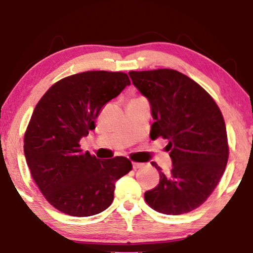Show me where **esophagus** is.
Here are the masks:
<instances>
[{"instance_id": "1", "label": "esophagus", "mask_w": 253, "mask_h": 253, "mask_svg": "<svg viewBox=\"0 0 253 253\" xmlns=\"http://www.w3.org/2000/svg\"><path fill=\"white\" fill-rule=\"evenodd\" d=\"M144 166V164H140V162H132V167L133 169H138V168H141Z\"/></svg>"}]
</instances>
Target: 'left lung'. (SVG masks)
I'll list each match as a JSON object with an SVG mask.
<instances>
[{
    "label": "left lung",
    "instance_id": "obj_1",
    "mask_svg": "<svg viewBox=\"0 0 253 253\" xmlns=\"http://www.w3.org/2000/svg\"><path fill=\"white\" fill-rule=\"evenodd\" d=\"M129 76L151 105V138L169 140L172 161L168 175L152 162L160 182L145 192V200L168 215L191 212L206 202L226 169L229 148L221 110L202 86L176 70L130 71Z\"/></svg>",
    "mask_w": 253,
    "mask_h": 253
}]
</instances>
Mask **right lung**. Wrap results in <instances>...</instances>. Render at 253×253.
<instances>
[{"mask_svg":"<svg viewBox=\"0 0 253 253\" xmlns=\"http://www.w3.org/2000/svg\"><path fill=\"white\" fill-rule=\"evenodd\" d=\"M127 85L124 72H81L55 83L34 108L24 153L38 188L60 212L78 217L101 213L113 203L117 179L132 169L129 159L101 160L83 153L79 145L95 129L102 107Z\"/></svg>","mask_w":253,"mask_h":253,"instance_id":"obj_1","label":"right lung"}]
</instances>
